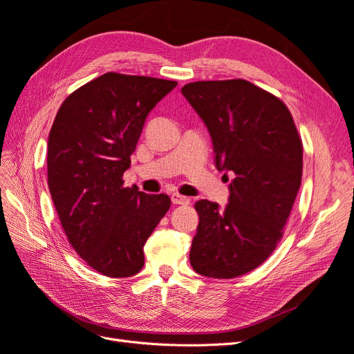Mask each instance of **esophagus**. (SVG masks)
<instances>
[{
    "mask_svg": "<svg viewBox=\"0 0 354 354\" xmlns=\"http://www.w3.org/2000/svg\"><path fill=\"white\" fill-rule=\"evenodd\" d=\"M171 201H173L174 205H189L190 199L187 196H183L180 194H171Z\"/></svg>",
    "mask_w": 354,
    "mask_h": 354,
    "instance_id": "34e87169",
    "label": "esophagus"
}]
</instances>
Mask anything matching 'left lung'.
Wrapping results in <instances>:
<instances>
[{
	"instance_id": "8db88e82",
	"label": "left lung",
	"mask_w": 354,
	"mask_h": 354,
	"mask_svg": "<svg viewBox=\"0 0 354 354\" xmlns=\"http://www.w3.org/2000/svg\"><path fill=\"white\" fill-rule=\"evenodd\" d=\"M181 93L208 128L217 168L234 174L223 209L195 203L190 264L232 279L257 269L281 242L301 185L303 143L286 104L250 81H196Z\"/></svg>"
}]
</instances>
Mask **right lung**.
<instances>
[{"mask_svg":"<svg viewBox=\"0 0 354 354\" xmlns=\"http://www.w3.org/2000/svg\"><path fill=\"white\" fill-rule=\"evenodd\" d=\"M176 81L108 72L69 94L48 134L47 176L62 227L91 269L128 277L169 209L168 195L124 187L146 116Z\"/></svg>","mask_w":354,"mask_h":354,"instance_id":"obj_1","label":"right lung"}]
</instances>
